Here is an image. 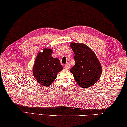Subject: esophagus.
<instances>
[{
  "label": "esophagus",
  "instance_id": "obj_1",
  "mask_svg": "<svg viewBox=\"0 0 127 127\" xmlns=\"http://www.w3.org/2000/svg\"><path fill=\"white\" fill-rule=\"evenodd\" d=\"M64 68L65 69H68L70 68V64L69 63H66L65 64V65H64Z\"/></svg>",
  "mask_w": 127,
  "mask_h": 127
}]
</instances>
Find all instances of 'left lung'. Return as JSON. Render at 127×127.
Segmentation results:
<instances>
[{
  "mask_svg": "<svg viewBox=\"0 0 127 127\" xmlns=\"http://www.w3.org/2000/svg\"><path fill=\"white\" fill-rule=\"evenodd\" d=\"M70 46L74 53L75 64L70 73L79 86L86 88L98 82L102 73L101 64L95 54L83 43L71 42Z\"/></svg>",
  "mask_w": 127,
  "mask_h": 127,
  "instance_id": "left-lung-1",
  "label": "left lung"
}]
</instances>
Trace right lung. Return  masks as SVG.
<instances>
[{"instance_id": "right-lung-1", "label": "right lung", "mask_w": 127, "mask_h": 127, "mask_svg": "<svg viewBox=\"0 0 127 127\" xmlns=\"http://www.w3.org/2000/svg\"><path fill=\"white\" fill-rule=\"evenodd\" d=\"M53 50L45 48L38 53L33 67L36 81L43 86L49 87L56 79L58 73L63 69L59 60L52 56Z\"/></svg>"}]
</instances>
